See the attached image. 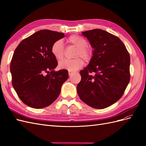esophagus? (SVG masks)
Segmentation results:
<instances>
[{"label": "esophagus", "instance_id": "1", "mask_svg": "<svg viewBox=\"0 0 146 146\" xmlns=\"http://www.w3.org/2000/svg\"><path fill=\"white\" fill-rule=\"evenodd\" d=\"M68 74H69V76H72V75L73 74H74V72H72V71H69V70Z\"/></svg>", "mask_w": 146, "mask_h": 146}]
</instances>
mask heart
I'll list each match as a JSON object with an SVG mask.
<instances>
[{
    "label": "heart",
    "instance_id": "obj_1",
    "mask_svg": "<svg viewBox=\"0 0 146 146\" xmlns=\"http://www.w3.org/2000/svg\"><path fill=\"white\" fill-rule=\"evenodd\" d=\"M67 42L69 45L77 47V50L75 52L74 60H64L61 61L58 63V67L60 69H66L69 71H76L80 69L84 64V61L91 60L92 56V50L91 48L88 47V42L85 39L77 35H72L70 36ZM51 52L57 60H62L64 55L65 48L63 41L57 40L52 44L51 47Z\"/></svg>",
    "mask_w": 146,
    "mask_h": 146
}]
</instances>
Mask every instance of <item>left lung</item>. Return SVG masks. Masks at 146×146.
Returning <instances> with one entry per match:
<instances>
[{
  "instance_id": "8db88e82",
  "label": "left lung",
  "mask_w": 146,
  "mask_h": 146,
  "mask_svg": "<svg viewBox=\"0 0 146 146\" xmlns=\"http://www.w3.org/2000/svg\"><path fill=\"white\" fill-rule=\"evenodd\" d=\"M94 48L90 62L80 70L77 93L88 105L103 109L121 99L130 82V57L117 36L101 29L82 32Z\"/></svg>"
}]
</instances>
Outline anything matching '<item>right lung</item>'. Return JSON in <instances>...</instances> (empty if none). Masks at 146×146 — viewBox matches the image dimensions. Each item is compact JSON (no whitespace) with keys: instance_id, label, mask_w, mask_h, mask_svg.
Here are the masks:
<instances>
[{"instance_id":"1","label":"right lung","mask_w":146,"mask_h":146,"mask_svg":"<svg viewBox=\"0 0 146 146\" xmlns=\"http://www.w3.org/2000/svg\"><path fill=\"white\" fill-rule=\"evenodd\" d=\"M64 36L63 33L39 30L23 39L14 52L12 85L22 102L30 107L40 109L52 104L68 80L67 70H54L58 62L51 52L52 44Z\"/></svg>"}]
</instances>
